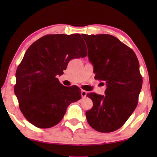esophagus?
<instances>
[{
    "label": "esophagus",
    "mask_w": 157,
    "mask_h": 157,
    "mask_svg": "<svg viewBox=\"0 0 157 157\" xmlns=\"http://www.w3.org/2000/svg\"><path fill=\"white\" fill-rule=\"evenodd\" d=\"M86 94H87L86 91H85V90H81V96H82V98L86 96Z\"/></svg>",
    "instance_id": "obj_1"
}]
</instances>
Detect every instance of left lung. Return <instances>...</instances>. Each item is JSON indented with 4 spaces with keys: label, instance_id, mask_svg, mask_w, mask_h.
I'll return each instance as SVG.
<instances>
[{
    "label": "left lung",
    "instance_id": "left-lung-1",
    "mask_svg": "<svg viewBox=\"0 0 157 157\" xmlns=\"http://www.w3.org/2000/svg\"><path fill=\"white\" fill-rule=\"evenodd\" d=\"M94 65L95 78L104 81V96L90 93L93 107L86 112L90 126L108 133L119 129L138 103L142 86L140 64L134 52L111 35H82Z\"/></svg>",
    "mask_w": 157,
    "mask_h": 157
}]
</instances>
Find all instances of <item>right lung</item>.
Instances as JSON below:
<instances>
[{
  "label": "right lung",
  "mask_w": 157,
  "mask_h": 157,
  "mask_svg": "<svg viewBox=\"0 0 157 157\" xmlns=\"http://www.w3.org/2000/svg\"><path fill=\"white\" fill-rule=\"evenodd\" d=\"M86 56L78 33L47 35L29 46L17 68L14 92L31 124L40 128L56 126L70 104L81 98L80 88L63 86L56 76L63 73L70 60Z\"/></svg>",
  "instance_id": "obj_1"
}]
</instances>
